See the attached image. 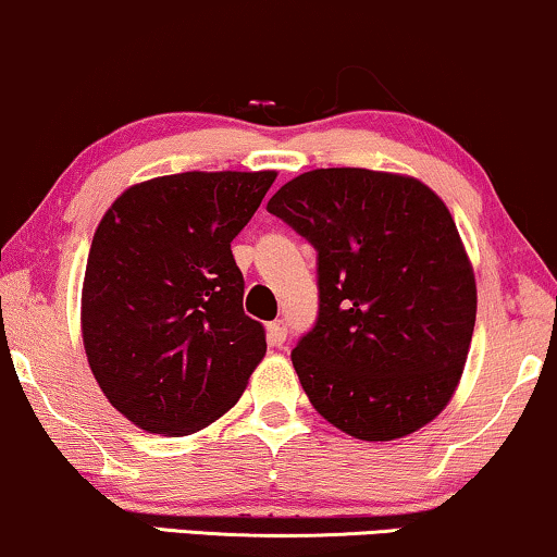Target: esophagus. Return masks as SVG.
<instances>
[{
  "instance_id": "obj_1",
  "label": "esophagus",
  "mask_w": 557,
  "mask_h": 557,
  "mask_svg": "<svg viewBox=\"0 0 557 557\" xmlns=\"http://www.w3.org/2000/svg\"><path fill=\"white\" fill-rule=\"evenodd\" d=\"M285 336H287L285 321H272L270 326H267V339H270L272 347H283Z\"/></svg>"
}]
</instances>
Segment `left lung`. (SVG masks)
<instances>
[{"instance_id": "1", "label": "left lung", "mask_w": 557, "mask_h": 557, "mask_svg": "<svg viewBox=\"0 0 557 557\" xmlns=\"http://www.w3.org/2000/svg\"><path fill=\"white\" fill-rule=\"evenodd\" d=\"M267 210L319 249V321L293 349L315 411L391 442L440 417L475 326V272L445 200L408 174L313 169Z\"/></svg>"}]
</instances>
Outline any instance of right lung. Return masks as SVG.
Returning <instances> with one entry per match:
<instances>
[{
  "label": "right lung",
  "mask_w": 557,
  "mask_h": 557,
  "mask_svg": "<svg viewBox=\"0 0 557 557\" xmlns=\"http://www.w3.org/2000/svg\"><path fill=\"white\" fill-rule=\"evenodd\" d=\"M274 180V169L166 174L104 210L84 272L82 342L104 398L144 432L210 426L264 360L231 242Z\"/></svg>",
  "instance_id": "obj_1"
}]
</instances>
